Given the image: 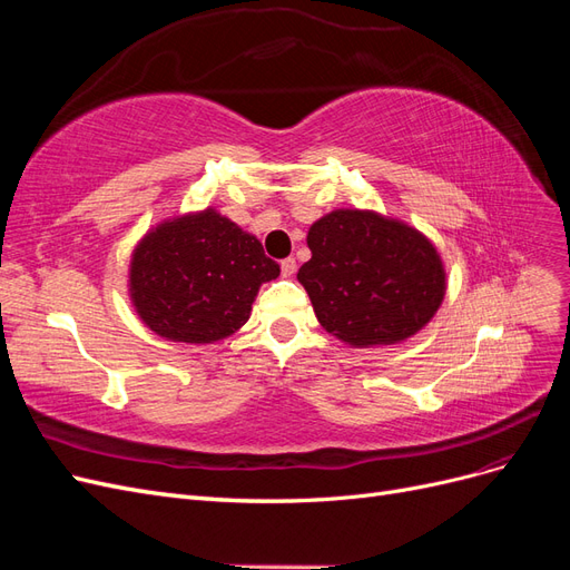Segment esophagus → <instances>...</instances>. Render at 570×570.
I'll list each match as a JSON object with an SVG mask.
<instances>
[{
	"mask_svg": "<svg viewBox=\"0 0 570 570\" xmlns=\"http://www.w3.org/2000/svg\"><path fill=\"white\" fill-rule=\"evenodd\" d=\"M295 271H297V262H295V258H292V256L283 258V262H281V273L285 275V278H289V275L295 273Z\"/></svg>",
	"mask_w": 570,
	"mask_h": 570,
	"instance_id": "1",
	"label": "esophagus"
}]
</instances>
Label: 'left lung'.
I'll use <instances>...</instances> for the list:
<instances>
[{"instance_id": "1", "label": "left lung", "mask_w": 570, "mask_h": 570, "mask_svg": "<svg viewBox=\"0 0 570 570\" xmlns=\"http://www.w3.org/2000/svg\"><path fill=\"white\" fill-rule=\"evenodd\" d=\"M306 243L312 258L297 278L318 323L354 347L402 342L442 304L440 256L404 223L340 209L316 220Z\"/></svg>"}]
</instances>
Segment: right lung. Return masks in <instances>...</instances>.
<instances>
[{
    "mask_svg": "<svg viewBox=\"0 0 570 570\" xmlns=\"http://www.w3.org/2000/svg\"><path fill=\"white\" fill-rule=\"evenodd\" d=\"M278 275L254 235L206 209L164 223L137 245L130 297L157 335L204 344L245 325L258 285Z\"/></svg>",
    "mask_w": 570,
    "mask_h": 570,
    "instance_id": "right-lung-1",
    "label": "right lung"
}]
</instances>
